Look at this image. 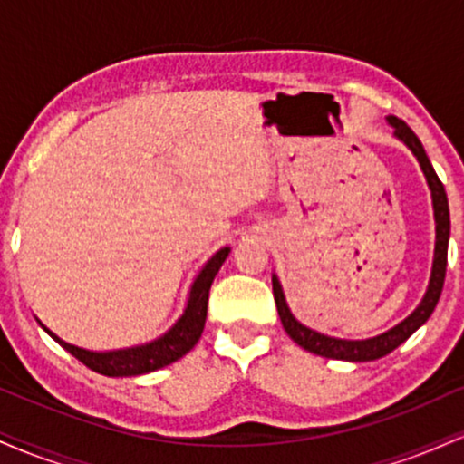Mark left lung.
Instances as JSON below:
<instances>
[{
	"instance_id": "8db88e82",
	"label": "left lung",
	"mask_w": 464,
	"mask_h": 464,
	"mask_svg": "<svg viewBox=\"0 0 464 464\" xmlns=\"http://www.w3.org/2000/svg\"><path fill=\"white\" fill-rule=\"evenodd\" d=\"M388 124L395 129V137L408 146V150L417 157V161L423 169V177L428 180V188L432 191V209H434V222H436V242H434V262H432V275H430L428 290H425L423 299L417 305V310L391 327L388 332L372 335V338L364 340H347V338H334V335H324L321 332L305 327L295 318V314L287 307L284 287H281L279 276L273 275V295L276 303V312H279L281 324L295 340L299 347H303L310 353L323 355V358L332 360H347V362H371L395 351L399 344L406 343L417 329L432 316L436 303L440 299L445 284V270H447V244H450V205H447V194L440 179L436 177L432 163H430L428 154L423 150V143L419 137L410 130V126L403 120L395 115L386 117Z\"/></svg>"
}]
</instances>
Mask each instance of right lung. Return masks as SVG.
Instances as JSON below:
<instances>
[{
    "mask_svg": "<svg viewBox=\"0 0 464 464\" xmlns=\"http://www.w3.org/2000/svg\"><path fill=\"white\" fill-rule=\"evenodd\" d=\"M228 253H231V246H225L207 259V264L202 266L200 273L196 275L194 284L189 287L188 305H185V310L180 314L179 321L174 323L163 335H159V338H154L146 344H137V347H126V349H113V351H89V349L76 347V344L65 343V340L58 338L54 332H50L39 318H36V321H39L41 327H44L63 349L69 351V353L82 362L84 366H89L92 371L100 372V375L132 377V375H143V372L159 371L163 369V366L180 360L185 353H189V351L194 349V344L200 340L202 329H205V321H207L209 287L214 284L218 270H220V266L225 264Z\"/></svg>",
    "mask_w": 464,
    "mask_h": 464,
    "instance_id": "1",
    "label": "right lung"
}]
</instances>
